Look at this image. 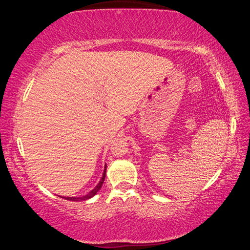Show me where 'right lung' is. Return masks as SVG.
Masks as SVG:
<instances>
[{
	"label": "right lung",
	"instance_id": "1",
	"mask_svg": "<svg viewBox=\"0 0 250 250\" xmlns=\"http://www.w3.org/2000/svg\"><path fill=\"white\" fill-rule=\"evenodd\" d=\"M105 170H107V166H104V173H103V176H101V179H100V181H99V183L97 184V185L95 186V188H92L89 193L86 194V195L79 196V197H69V196H59V197L65 198V200H67V201H73V202L86 201V200H89V198H91V197H94V196L96 195V194L98 193L99 189L101 188V186H103V183H104V177H105Z\"/></svg>",
	"mask_w": 250,
	"mask_h": 250
}]
</instances>
